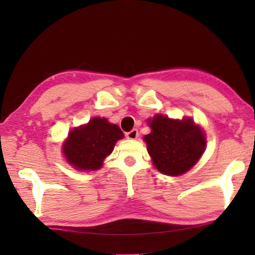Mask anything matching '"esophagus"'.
<instances>
[{
	"instance_id": "obj_1",
	"label": "esophagus",
	"mask_w": 255,
	"mask_h": 255,
	"mask_svg": "<svg viewBox=\"0 0 255 255\" xmlns=\"http://www.w3.org/2000/svg\"><path fill=\"white\" fill-rule=\"evenodd\" d=\"M126 137L128 138V139H136V138L138 137V130L137 129H131L130 131L126 132Z\"/></svg>"
}]
</instances>
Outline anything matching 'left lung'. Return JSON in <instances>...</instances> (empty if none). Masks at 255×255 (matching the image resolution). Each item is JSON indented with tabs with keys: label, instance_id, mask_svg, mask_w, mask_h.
Wrapping results in <instances>:
<instances>
[{
	"label": "left lung",
	"instance_id": "left-lung-1",
	"mask_svg": "<svg viewBox=\"0 0 255 255\" xmlns=\"http://www.w3.org/2000/svg\"><path fill=\"white\" fill-rule=\"evenodd\" d=\"M152 131L144 137L156 169L166 175H180L189 171L204 153L206 139L191 119L172 120L155 116Z\"/></svg>",
	"mask_w": 255,
	"mask_h": 255
}]
</instances>
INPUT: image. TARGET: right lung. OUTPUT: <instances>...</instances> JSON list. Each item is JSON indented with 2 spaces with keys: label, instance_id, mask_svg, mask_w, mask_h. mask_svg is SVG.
Wrapping results in <instances>:
<instances>
[{
  "label": "right lung",
  "instance_id": "obj_1",
  "mask_svg": "<svg viewBox=\"0 0 255 255\" xmlns=\"http://www.w3.org/2000/svg\"><path fill=\"white\" fill-rule=\"evenodd\" d=\"M124 137L117 125L105 118H93L85 126L73 129L64 145V155L77 170H98Z\"/></svg>",
  "mask_w": 255,
  "mask_h": 255
}]
</instances>
